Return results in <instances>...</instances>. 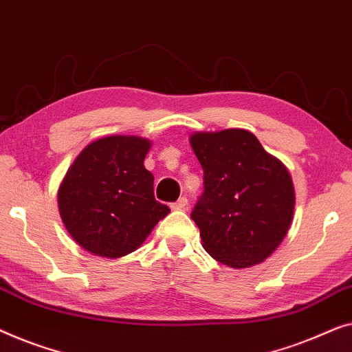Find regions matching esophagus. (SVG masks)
I'll use <instances>...</instances> for the list:
<instances>
[{
	"label": "esophagus",
	"mask_w": 352,
	"mask_h": 352,
	"mask_svg": "<svg viewBox=\"0 0 352 352\" xmlns=\"http://www.w3.org/2000/svg\"><path fill=\"white\" fill-rule=\"evenodd\" d=\"M186 206H188V199H186L185 196L180 197V199L175 201V202H172V204H170V207L174 210H183V209H186Z\"/></svg>",
	"instance_id": "34e87169"
}]
</instances>
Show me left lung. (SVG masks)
I'll list each match as a JSON object with an SVG mask.
<instances>
[{"label": "left lung", "mask_w": 352, "mask_h": 352, "mask_svg": "<svg viewBox=\"0 0 352 352\" xmlns=\"http://www.w3.org/2000/svg\"><path fill=\"white\" fill-rule=\"evenodd\" d=\"M190 142L204 170V191L191 212L202 247L231 268L265 261L294 219L289 170L244 129L197 132Z\"/></svg>", "instance_id": "1"}]
</instances>
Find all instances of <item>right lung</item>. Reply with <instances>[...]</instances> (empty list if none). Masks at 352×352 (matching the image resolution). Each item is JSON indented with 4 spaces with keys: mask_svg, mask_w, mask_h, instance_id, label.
I'll return each mask as SVG.
<instances>
[{
    "mask_svg": "<svg viewBox=\"0 0 352 352\" xmlns=\"http://www.w3.org/2000/svg\"><path fill=\"white\" fill-rule=\"evenodd\" d=\"M151 143L113 135L79 153L58 188V210L82 249L118 258L146 239L170 209L155 199V177L143 161Z\"/></svg>",
    "mask_w": 352,
    "mask_h": 352,
    "instance_id": "1",
    "label": "right lung"
}]
</instances>
